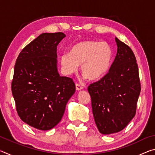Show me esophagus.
<instances>
[{
  "mask_svg": "<svg viewBox=\"0 0 155 155\" xmlns=\"http://www.w3.org/2000/svg\"><path fill=\"white\" fill-rule=\"evenodd\" d=\"M83 87L81 86V85H79V84H76V90H77V91H80L81 90H83Z\"/></svg>",
  "mask_w": 155,
  "mask_h": 155,
  "instance_id": "esophagus-1",
  "label": "esophagus"
}]
</instances>
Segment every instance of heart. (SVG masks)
I'll return each instance as SVG.
<instances>
[{
    "mask_svg": "<svg viewBox=\"0 0 155 155\" xmlns=\"http://www.w3.org/2000/svg\"><path fill=\"white\" fill-rule=\"evenodd\" d=\"M113 51L105 41H85L76 44L70 52H64L59 58L62 72L72 75L81 65V73L90 81L100 79L111 64Z\"/></svg>",
    "mask_w": 155,
    "mask_h": 155,
    "instance_id": "b5f03b06",
    "label": "heart"
}]
</instances>
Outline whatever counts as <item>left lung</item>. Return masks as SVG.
<instances>
[{"instance_id":"left-lung-1","label":"left lung","mask_w":155,"mask_h":155,"mask_svg":"<svg viewBox=\"0 0 155 155\" xmlns=\"http://www.w3.org/2000/svg\"><path fill=\"white\" fill-rule=\"evenodd\" d=\"M117 50L109 72L89 86L97 128L104 135L117 133L134 117L141 91L138 66L129 46L115 38Z\"/></svg>"}]
</instances>
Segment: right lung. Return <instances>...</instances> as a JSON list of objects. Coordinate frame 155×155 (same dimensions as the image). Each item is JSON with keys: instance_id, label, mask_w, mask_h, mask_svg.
<instances>
[{"instance_id": "right-lung-1", "label": "right lung", "mask_w": 155, "mask_h": 155, "mask_svg": "<svg viewBox=\"0 0 155 155\" xmlns=\"http://www.w3.org/2000/svg\"><path fill=\"white\" fill-rule=\"evenodd\" d=\"M64 33H45L20 52L15 62L12 91L18 114L26 124L41 130L61 121L74 94L72 78L60 77L57 46Z\"/></svg>"}]
</instances>
